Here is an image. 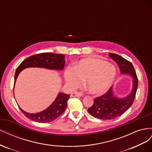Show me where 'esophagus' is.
I'll return each instance as SVG.
<instances>
[{
    "label": "esophagus",
    "mask_w": 152,
    "mask_h": 152,
    "mask_svg": "<svg viewBox=\"0 0 152 152\" xmlns=\"http://www.w3.org/2000/svg\"><path fill=\"white\" fill-rule=\"evenodd\" d=\"M70 96L72 97H80L82 96V94L80 92H74V93H72Z\"/></svg>",
    "instance_id": "34e87169"
}]
</instances>
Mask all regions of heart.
I'll use <instances>...</instances> for the list:
<instances>
[{"label":"heart","instance_id":"obj_1","mask_svg":"<svg viewBox=\"0 0 152 152\" xmlns=\"http://www.w3.org/2000/svg\"><path fill=\"white\" fill-rule=\"evenodd\" d=\"M113 65L101 59L84 58L77 63L74 68L69 66L65 72V79L72 88L86 84L91 93L99 94L107 91L116 76Z\"/></svg>","mask_w":152,"mask_h":152}]
</instances>
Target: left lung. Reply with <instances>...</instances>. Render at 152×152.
<instances>
[{
    "label": "left lung",
    "mask_w": 152,
    "mask_h": 152,
    "mask_svg": "<svg viewBox=\"0 0 152 152\" xmlns=\"http://www.w3.org/2000/svg\"><path fill=\"white\" fill-rule=\"evenodd\" d=\"M109 56L117 63L121 73H126L132 77L133 88L126 98L115 97L111 87L105 94L94 98L93 106L88 108V112L93 117L102 120L114 119L125 113L134 102L138 86V80L132 63L116 54L109 53Z\"/></svg>",
    "instance_id": "8db88e82"
}]
</instances>
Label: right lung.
<instances>
[{
    "label": "right lung",
    "mask_w": 152,
    "mask_h": 152,
    "mask_svg": "<svg viewBox=\"0 0 152 152\" xmlns=\"http://www.w3.org/2000/svg\"><path fill=\"white\" fill-rule=\"evenodd\" d=\"M65 55L50 53L35 54L25 59L17 68L15 75V83L19 73L26 68L39 67L50 70H62L65 66ZM70 98V94L59 93L54 102L44 111L37 113H30L25 112L20 107V109L25 115L31 121L47 123L54 121L65 111L67 107V101Z\"/></svg>",
    "instance_id": "add662e5"
}]
</instances>
